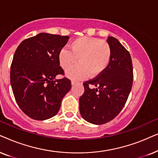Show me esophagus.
Segmentation results:
<instances>
[{
  "label": "esophagus",
  "instance_id": "34e87169",
  "mask_svg": "<svg viewBox=\"0 0 158 158\" xmlns=\"http://www.w3.org/2000/svg\"><path fill=\"white\" fill-rule=\"evenodd\" d=\"M76 84V81H71V85L73 86Z\"/></svg>",
  "mask_w": 158,
  "mask_h": 158
}]
</instances>
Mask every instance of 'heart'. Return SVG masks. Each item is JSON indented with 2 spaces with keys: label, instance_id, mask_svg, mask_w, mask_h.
Here are the masks:
<instances>
[{
  "label": "heart",
  "instance_id": "b5f03b06",
  "mask_svg": "<svg viewBox=\"0 0 158 158\" xmlns=\"http://www.w3.org/2000/svg\"><path fill=\"white\" fill-rule=\"evenodd\" d=\"M71 50L62 48L58 53V60L64 70L77 62L66 74L71 79H81L89 74V77L100 75L108 67L111 59L110 45L103 40L97 37H81L73 40Z\"/></svg>",
  "mask_w": 158,
  "mask_h": 158
}]
</instances>
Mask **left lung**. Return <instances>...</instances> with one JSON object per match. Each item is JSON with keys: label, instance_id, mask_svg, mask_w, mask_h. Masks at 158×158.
I'll return each mask as SVG.
<instances>
[{"label": "left lung", "instance_id": "8db88e82", "mask_svg": "<svg viewBox=\"0 0 158 158\" xmlns=\"http://www.w3.org/2000/svg\"><path fill=\"white\" fill-rule=\"evenodd\" d=\"M107 42L112 51L110 61L100 75L84 82L85 92L79 98L81 117L95 125L108 123L118 115L133 84V67L129 51L115 37H108Z\"/></svg>", "mask_w": 158, "mask_h": 158}]
</instances>
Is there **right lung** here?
<instances>
[{
    "label": "right lung",
    "instance_id": "obj_1",
    "mask_svg": "<svg viewBox=\"0 0 158 158\" xmlns=\"http://www.w3.org/2000/svg\"><path fill=\"white\" fill-rule=\"evenodd\" d=\"M69 39L40 33L24 40L16 48L10 66V85L18 106L27 115L39 121L57 114L61 101L71 89V81L64 77L58 53Z\"/></svg>",
    "mask_w": 158,
    "mask_h": 158
}]
</instances>
